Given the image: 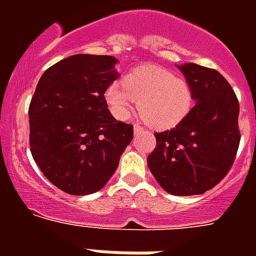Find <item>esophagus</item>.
<instances>
[{
  "mask_svg": "<svg viewBox=\"0 0 256 256\" xmlns=\"http://www.w3.org/2000/svg\"><path fill=\"white\" fill-rule=\"evenodd\" d=\"M144 132V128H142V126H138V124H136V126H134V134H140V132Z\"/></svg>",
  "mask_w": 256,
  "mask_h": 256,
  "instance_id": "34e87169",
  "label": "esophagus"
}]
</instances>
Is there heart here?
Here are the masks:
<instances>
[{
  "label": "heart",
  "instance_id": "heart-1",
  "mask_svg": "<svg viewBox=\"0 0 256 256\" xmlns=\"http://www.w3.org/2000/svg\"><path fill=\"white\" fill-rule=\"evenodd\" d=\"M104 100L116 120H128L136 100L148 126L158 130L176 126L188 114L192 92L184 80L158 66H142L126 74L122 85L112 84Z\"/></svg>",
  "mask_w": 256,
  "mask_h": 256
}]
</instances>
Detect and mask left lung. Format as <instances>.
Listing matches in <instances>:
<instances>
[{
    "mask_svg": "<svg viewBox=\"0 0 256 256\" xmlns=\"http://www.w3.org/2000/svg\"><path fill=\"white\" fill-rule=\"evenodd\" d=\"M195 106L174 128L156 132L148 168L171 195L203 194L222 180L234 164L240 134L239 102L226 78L196 64L176 66Z\"/></svg>",
    "mask_w": 256,
    "mask_h": 256,
    "instance_id": "1",
    "label": "left lung"
}]
</instances>
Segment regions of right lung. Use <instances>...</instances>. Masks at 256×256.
Segmentation results:
<instances>
[{
    "instance_id": "add662e5",
    "label": "right lung",
    "mask_w": 256,
    "mask_h": 256,
    "mask_svg": "<svg viewBox=\"0 0 256 256\" xmlns=\"http://www.w3.org/2000/svg\"><path fill=\"white\" fill-rule=\"evenodd\" d=\"M110 56L76 54L50 66L29 106L30 152L54 186L72 195L100 190L116 172L132 126L108 112L104 92L120 73Z\"/></svg>"
}]
</instances>
